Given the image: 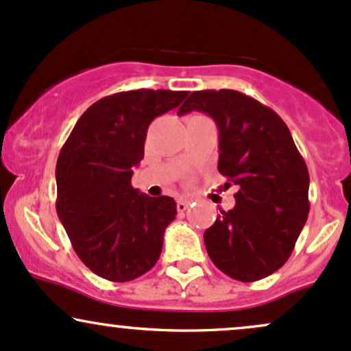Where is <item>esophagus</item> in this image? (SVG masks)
I'll return each instance as SVG.
<instances>
[{"label":"esophagus","mask_w":351,"mask_h":351,"mask_svg":"<svg viewBox=\"0 0 351 351\" xmlns=\"http://www.w3.org/2000/svg\"><path fill=\"white\" fill-rule=\"evenodd\" d=\"M191 202H192L191 199H180L179 202H177V210H179V212L187 210L189 206H191Z\"/></svg>","instance_id":"34e87169"}]
</instances>
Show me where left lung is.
<instances>
[{"label":"left lung","instance_id":"1","mask_svg":"<svg viewBox=\"0 0 351 351\" xmlns=\"http://www.w3.org/2000/svg\"><path fill=\"white\" fill-rule=\"evenodd\" d=\"M202 111L219 128V172L239 187L235 207L204 232L210 261L240 282H257L292 255L308 217L310 176L277 112L234 89L194 90L179 116Z\"/></svg>","mask_w":351,"mask_h":351}]
</instances>
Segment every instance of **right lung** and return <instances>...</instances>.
I'll list each match as a JSON object with an SVG mask.
<instances>
[{"mask_svg":"<svg viewBox=\"0 0 351 351\" xmlns=\"http://www.w3.org/2000/svg\"><path fill=\"white\" fill-rule=\"evenodd\" d=\"M187 90L116 93L86 109L59 152L56 212L74 252L90 271L129 282L149 271L176 219L172 197L132 187L149 124L177 108Z\"/></svg>","mask_w":351,"mask_h":351,"instance_id":"1","label":"right lung"}]
</instances>
